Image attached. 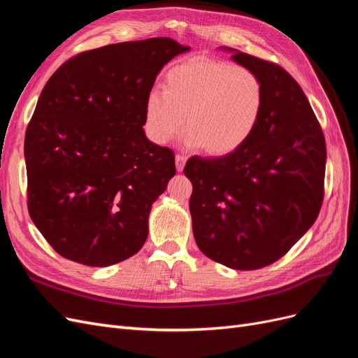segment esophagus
<instances>
[{"instance_id":"1","label":"esophagus","mask_w":358,"mask_h":358,"mask_svg":"<svg viewBox=\"0 0 358 358\" xmlns=\"http://www.w3.org/2000/svg\"><path fill=\"white\" fill-rule=\"evenodd\" d=\"M185 162H187V157L185 155H176V169L178 171H182L183 167H185Z\"/></svg>"}]
</instances>
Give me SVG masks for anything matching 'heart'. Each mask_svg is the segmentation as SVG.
Wrapping results in <instances>:
<instances>
[{
  "label": "heart",
  "instance_id": "heart-1",
  "mask_svg": "<svg viewBox=\"0 0 358 358\" xmlns=\"http://www.w3.org/2000/svg\"><path fill=\"white\" fill-rule=\"evenodd\" d=\"M162 88L145 104L146 133L158 145L175 138L185 117L188 146L229 155L254 134L263 113L262 80L229 61L191 58L166 73Z\"/></svg>",
  "mask_w": 358,
  "mask_h": 358
}]
</instances>
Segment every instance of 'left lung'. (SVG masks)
Here are the masks:
<instances>
[{"instance_id":"obj_1","label":"left lung","mask_w":358,"mask_h":358,"mask_svg":"<svg viewBox=\"0 0 358 358\" xmlns=\"http://www.w3.org/2000/svg\"><path fill=\"white\" fill-rule=\"evenodd\" d=\"M233 52L264 88L254 134L236 152L191 157L189 212L200 251L236 270L284 257L315 222L324 199L326 140L300 85L278 64Z\"/></svg>"}]
</instances>
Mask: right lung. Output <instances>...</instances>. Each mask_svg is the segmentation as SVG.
Listing matches in <instances>:
<instances>
[{
    "mask_svg": "<svg viewBox=\"0 0 358 358\" xmlns=\"http://www.w3.org/2000/svg\"><path fill=\"white\" fill-rule=\"evenodd\" d=\"M188 50L169 37L86 50L43 88L25 133L28 212L64 258L106 267L146 242L176 167L146 137L145 104L161 69Z\"/></svg>",
    "mask_w": 358,
    "mask_h": 358,
    "instance_id": "right-lung-1",
    "label": "right lung"
}]
</instances>
